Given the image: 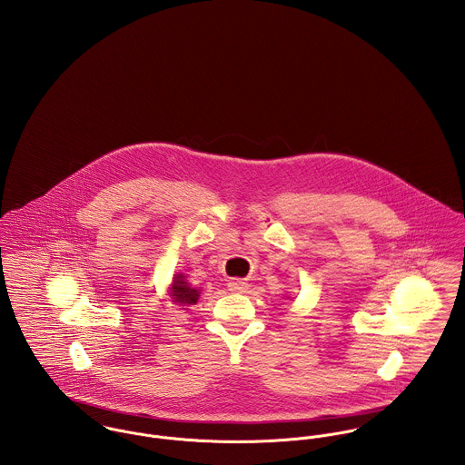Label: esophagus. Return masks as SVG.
I'll list each match as a JSON object with an SVG mask.
<instances>
[{
    "instance_id": "34e87169",
    "label": "esophagus",
    "mask_w": 465,
    "mask_h": 465,
    "mask_svg": "<svg viewBox=\"0 0 465 465\" xmlns=\"http://www.w3.org/2000/svg\"><path fill=\"white\" fill-rule=\"evenodd\" d=\"M229 290L242 293V292L247 290V282H243V281H240V279H234V281L229 282Z\"/></svg>"
}]
</instances>
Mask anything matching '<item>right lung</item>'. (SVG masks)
Instances as JSON below:
<instances>
[{"mask_svg": "<svg viewBox=\"0 0 465 465\" xmlns=\"http://www.w3.org/2000/svg\"><path fill=\"white\" fill-rule=\"evenodd\" d=\"M173 299L179 304H195L199 301V292L184 281L183 273L173 279Z\"/></svg>", "mask_w": 465, "mask_h": 465, "instance_id": "1", "label": "right lung"}]
</instances>
